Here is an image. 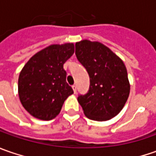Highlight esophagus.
<instances>
[{
  "label": "esophagus",
  "mask_w": 156,
  "mask_h": 156,
  "mask_svg": "<svg viewBox=\"0 0 156 156\" xmlns=\"http://www.w3.org/2000/svg\"><path fill=\"white\" fill-rule=\"evenodd\" d=\"M72 88H73V90H74V93H76V88H77L76 86H75V85H73V86H72Z\"/></svg>",
  "instance_id": "obj_1"
}]
</instances>
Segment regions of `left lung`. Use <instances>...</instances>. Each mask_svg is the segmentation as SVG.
<instances>
[{"mask_svg":"<svg viewBox=\"0 0 156 156\" xmlns=\"http://www.w3.org/2000/svg\"><path fill=\"white\" fill-rule=\"evenodd\" d=\"M75 55L90 79L87 94L78 95L85 115L94 121H108L117 115L129 98L127 69L108 48L98 41L75 43Z\"/></svg>","mask_w":156,"mask_h":156,"instance_id":"left-lung-1","label":"left lung"}]
</instances>
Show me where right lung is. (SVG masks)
I'll use <instances>...</instances> for the list:
<instances>
[{
    "label": "right lung",
    "mask_w": 156,
    "mask_h": 156,
    "mask_svg": "<svg viewBox=\"0 0 156 156\" xmlns=\"http://www.w3.org/2000/svg\"><path fill=\"white\" fill-rule=\"evenodd\" d=\"M74 52L73 43L50 45L36 53L23 67L18 92L21 104L31 115L43 121L54 119L64 101L74 93L63 69Z\"/></svg>",
    "instance_id": "1"
}]
</instances>
